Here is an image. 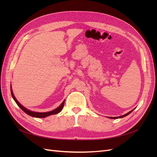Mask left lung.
Listing matches in <instances>:
<instances>
[{
  "mask_svg": "<svg viewBox=\"0 0 157 157\" xmlns=\"http://www.w3.org/2000/svg\"><path fill=\"white\" fill-rule=\"evenodd\" d=\"M134 110V109H132V111H130V112H128V113H126V114H125V115H122V116H119V117H108V118H112V119H117V118H123V117H126V116H127V115H129L130 113H131Z\"/></svg>",
  "mask_w": 157,
  "mask_h": 157,
  "instance_id": "left-lung-1",
  "label": "left lung"
}]
</instances>
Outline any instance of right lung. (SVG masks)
<instances>
[{"instance_id": "add662e5", "label": "right lung", "mask_w": 157, "mask_h": 157, "mask_svg": "<svg viewBox=\"0 0 157 157\" xmlns=\"http://www.w3.org/2000/svg\"><path fill=\"white\" fill-rule=\"evenodd\" d=\"M10 91H11V94H12V98H13V100L15 101V102L17 103V105L21 109V110H23L26 114H27L28 115H29V116L33 117H36V118H45V117H48V116L52 115H56V114L59 113L61 110H62V109L63 108V106H64L65 100H64L62 103H61V105H60L58 108H56V109H54V110H52V111H51L44 112V113H40V112L32 111L29 110V109H27L25 108V107H23V106L21 105V104L17 100L16 98H15V96H14V95H13L12 86H10Z\"/></svg>"}]
</instances>
